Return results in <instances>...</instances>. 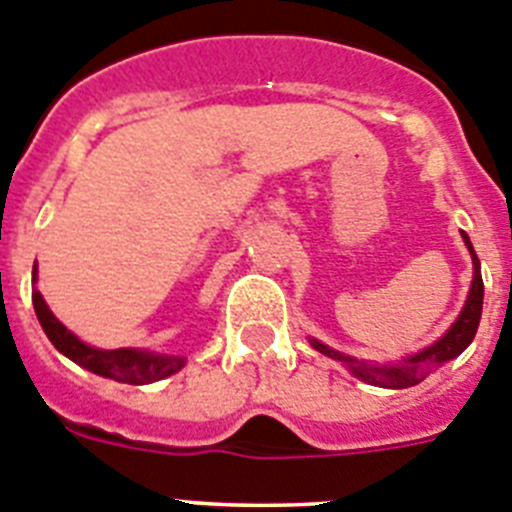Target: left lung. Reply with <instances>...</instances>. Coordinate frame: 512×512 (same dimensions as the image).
Segmentation results:
<instances>
[{"label": "left lung", "mask_w": 512, "mask_h": 512, "mask_svg": "<svg viewBox=\"0 0 512 512\" xmlns=\"http://www.w3.org/2000/svg\"><path fill=\"white\" fill-rule=\"evenodd\" d=\"M464 243H467L469 253H472L474 264V279L472 289H469L467 305L461 310V315L456 318V323L446 330V336L438 338L433 346L423 348L420 354L410 356L402 364H364V361H356L346 354H338L333 348L323 346L320 341H312V346L318 348L320 354L330 356V359H338L351 369L359 379L369 384H377V387H390V390H405V387H413V384L423 382L428 369L433 364H443V361H451L474 341V333H477L479 318H482V297H485V284H482V274H479V259L474 253L472 243H469V235L461 233Z\"/></svg>", "instance_id": "obj_1"}]
</instances>
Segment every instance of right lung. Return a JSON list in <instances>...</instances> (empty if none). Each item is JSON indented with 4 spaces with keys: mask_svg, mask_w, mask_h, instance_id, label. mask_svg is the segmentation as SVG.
<instances>
[{
    "mask_svg": "<svg viewBox=\"0 0 512 512\" xmlns=\"http://www.w3.org/2000/svg\"><path fill=\"white\" fill-rule=\"evenodd\" d=\"M33 305L35 315H38L40 325H43L45 330V336L51 338L53 346H56L63 356H69L74 364L84 366V369L99 374V377L115 379V382L122 384H151L158 382V379L171 377V374L179 372L184 366V359H179V356L151 354V351H138V348L102 351V348L87 346V343H81L79 338H76L74 333L48 310V305H45L43 295H40L38 289H33Z\"/></svg>",
    "mask_w": 512,
    "mask_h": 512,
    "instance_id": "obj_1",
    "label": "right lung"
}]
</instances>
